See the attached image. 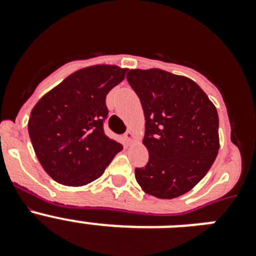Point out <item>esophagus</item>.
I'll return each instance as SVG.
<instances>
[{"instance_id":"34e87169","label":"esophagus","mask_w":256,"mask_h":256,"mask_svg":"<svg viewBox=\"0 0 256 256\" xmlns=\"http://www.w3.org/2000/svg\"><path fill=\"white\" fill-rule=\"evenodd\" d=\"M126 140L128 142H134L136 141V134L132 132V130H128L126 133Z\"/></svg>"}]
</instances>
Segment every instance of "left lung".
Returning <instances> with one entry per match:
<instances>
[{
  "label": "left lung",
  "mask_w": 256,
  "mask_h": 256,
  "mask_svg": "<svg viewBox=\"0 0 256 256\" xmlns=\"http://www.w3.org/2000/svg\"><path fill=\"white\" fill-rule=\"evenodd\" d=\"M144 114V144L148 151L136 180L146 194L174 198L205 177L219 150L218 112L202 90L187 76L162 69L126 74Z\"/></svg>",
  "instance_id": "8db88e82"
}]
</instances>
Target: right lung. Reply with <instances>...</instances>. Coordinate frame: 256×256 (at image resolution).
<instances>
[{"label":"right lung","instance_id":"add662e5","mask_svg":"<svg viewBox=\"0 0 256 256\" xmlns=\"http://www.w3.org/2000/svg\"><path fill=\"white\" fill-rule=\"evenodd\" d=\"M128 69L116 65L83 68L47 92L33 108L28 132L34 152L50 177L79 187L102 176L123 150L104 132L106 94Z\"/></svg>","mask_w":256,"mask_h":256}]
</instances>
